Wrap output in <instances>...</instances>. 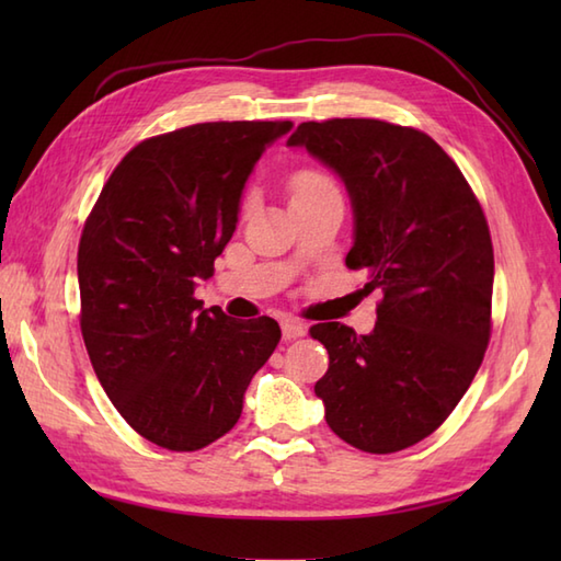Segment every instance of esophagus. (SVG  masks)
<instances>
[{"label":"esophagus","mask_w":561,"mask_h":561,"mask_svg":"<svg viewBox=\"0 0 561 561\" xmlns=\"http://www.w3.org/2000/svg\"><path fill=\"white\" fill-rule=\"evenodd\" d=\"M282 335L284 340H299L306 335V325L299 320H282Z\"/></svg>","instance_id":"esophagus-1"}]
</instances>
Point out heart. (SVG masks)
<instances>
[{"instance_id":"obj_1","label":"heart","mask_w":561,"mask_h":561,"mask_svg":"<svg viewBox=\"0 0 561 561\" xmlns=\"http://www.w3.org/2000/svg\"><path fill=\"white\" fill-rule=\"evenodd\" d=\"M335 187L330 183V178H325L320 171L313 169H306L291 175L289 181V193H291V202L296 199H304V197H311L316 193H323V190Z\"/></svg>"}]
</instances>
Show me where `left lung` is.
I'll return each instance as SVG.
<instances>
[{
	"label": "left lung",
	"instance_id": "8db88e82",
	"mask_svg": "<svg viewBox=\"0 0 561 561\" xmlns=\"http://www.w3.org/2000/svg\"><path fill=\"white\" fill-rule=\"evenodd\" d=\"M287 147H304L347 187V267L383 294L368 335L311 328L330 354L316 383L325 422L366 453L410 448L456 410L490 342L494 250L480 202L448 153L412 127L301 123Z\"/></svg>",
	"mask_w": 561,
	"mask_h": 561
}]
</instances>
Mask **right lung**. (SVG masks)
Masks as SVG:
<instances>
[{
    "label": "right lung",
    "instance_id": "right-lung-1",
    "mask_svg": "<svg viewBox=\"0 0 561 561\" xmlns=\"http://www.w3.org/2000/svg\"><path fill=\"white\" fill-rule=\"evenodd\" d=\"M294 123H202L141 141L103 185L79 243L81 335L105 396L151 444L231 432L282 330L195 299L262 153Z\"/></svg>",
    "mask_w": 561,
    "mask_h": 561
}]
</instances>
